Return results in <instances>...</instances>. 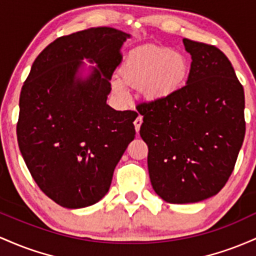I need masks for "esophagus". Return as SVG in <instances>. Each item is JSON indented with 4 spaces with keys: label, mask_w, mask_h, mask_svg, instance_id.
Segmentation results:
<instances>
[{
    "label": "esophagus",
    "mask_w": 256,
    "mask_h": 256,
    "mask_svg": "<svg viewBox=\"0 0 256 256\" xmlns=\"http://www.w3.org/2000/svg\"><path fill=\"white\" fill-rule=\"evenodd\" d=\"M142 117L140 116H138L136 118V120H134V126H136V133H139V130H140V126H142Z\"/></svg>",
    "instance_id": "esophagus-1"
}]
</instances>
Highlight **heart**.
<instances>
[{
    "instance_id": "obj_1",
    "label": "heart",
    "mask_w": 256,
    "mask_h": 256,
    "mask_svg": "<svg viewBox=\"0 0 256 256\" xmlns=\"http://www.w3.org/2000/svg\"><path fill=\"white\" fill-rule=\"evenodd\" d=\"M188 70L190 64L182 53L164 46L150 44L128 54L120 68V77L126 84L142 88L148 99L160 100L182 87ZM112 88L123 99L128 96L127 88L120 80H114Z\"/></svg>"
}]
</instances>
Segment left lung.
I'll return each mask as SVG.
<instances>
[{"label": "left lung", "instance_id": "8db88e82", "mask_svg": "<svg viewBox=\"0 0 256 256\" xmlns=\"http://www.w3.org/2000/svg\"><path fill=\"white\" fill-rule=\"evenodd\" d=\"M182 42L192 59L186 84L136 105L151 185L174 204L215 196L234 172L246 134L244 90L228 56L215 46Z\"/></svg>", "mask_w": 256, "mask_h": 256}]
</instances>
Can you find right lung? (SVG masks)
Masks as SVG:
<instances>
[{
	"label": "right lung",
	"instance_id": "1",
	"mask_svg": "<svg viewBox=\"0 0 256 256\" xmlns=\"http://www.w3.org/2000/svg\"><path fill=\"white\" fill-rule=\"evenodd\" d=\"M129 37L108 26L59 37L38 54L22 88L20 152L38 188L65 208H84L108 194L136 136V111L106 104ZM83 58L97 64L86 79L78 76Z\"/></svg>",
	"mask_w": 256,
	"mask_h": 256
}]
</instances>
